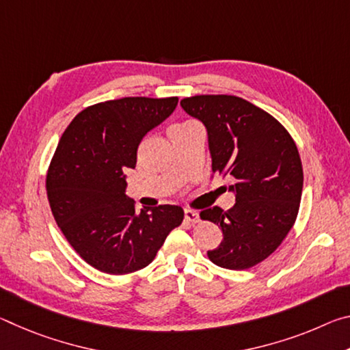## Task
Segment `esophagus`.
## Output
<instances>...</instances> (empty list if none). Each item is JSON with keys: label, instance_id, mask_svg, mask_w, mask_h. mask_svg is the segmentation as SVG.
I'll return each mask as SVG.
<instances>
[{"label": "esophagus", "instance_id": "34e87169", "mask_svg": "<svg viewBox=\"0 0 350 350\" xmlns=\"http://www.w3.org/2000/svg\"><path fill=\"white\" fill-rule=\"evenodd\" d=\"M185 219L189 224L199 222V215L194 210H185Z\"/></svg>", "mask_w": 350, "mask_h": 350}]
</instances>
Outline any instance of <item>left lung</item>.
<instances>
[{
  "label": "left lung",
  "instance_id": "1",
  "mask_svg": "<svg viewBox=\"0 0 350 350\" xmlns=\"http://www.w3.org/2000/svg\"><path fill=\"white\" fill-rule=\"evenodd\" d=\"M180 106L204 123L213 174L236 182L228 187L236 198L232 208L200 211L224 234L206 254L219 267L250 269L280 247L295 224L304 180L298 148L276 118L241 97L194 96Z\"/></svg>",
  "mask_w": 350,
  "mask_h": 350
}]
</instances>
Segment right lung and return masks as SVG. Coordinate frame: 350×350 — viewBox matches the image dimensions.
Segmentation results:
<instances>
[{"label": "right lung", "mask_w": 350, "mask_h": 350, "mask_svg": "<svg viewBox=\"0 0 350 350\" xmlns=\"http://www.w3.org/2000/svg\"><path fill=\"white\" fill-rule=\"evenodd\" d=\"M177 97H125L83 109L63 133L46 179L55 222L74 250L103 273L126 275L156 258L183 210L135 211L126 196L145 135L176 109Z\"/></svg>", "instance_id": "add662e5"}]
</instances>
